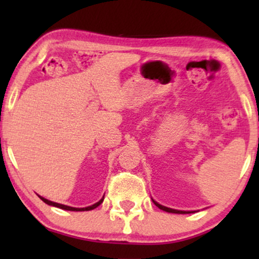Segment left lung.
Here are the masks:
<instances>
[{
    "label": "left lung",
    "instance_id": "left-lung-1",
    "mask_svg": "<svg viewBox=\"0 0 259 259\" xmlns=\"http://www.w3.org/2000/svg\"><path fill=\"white\" fill-rule=\"evenodd\" d=\"M153 200V199H152ZM153 203L155 204V206H158L160 210L162 211H166V212H169V213H191L192 211H180V210H175V208H169V207H166V206H162V205H160L159 203H157V201L153 200Z\"/></svg>",
    "mask_w": 259,
    "mask_h": 259
}]
</instances>
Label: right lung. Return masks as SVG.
Here are the masks:
<instances>
[{
	"mask_svg": "<svg viewBox=\"0 0 259 259\" xmlns=\"http://www.w3.org/2000/svg\"><path fill=\"white\" fill-rule=\"evenodd\" d=\"M40 197V199L41 200H44L46 204H48V205H51V206H55V207H59V208H62V210H67V211H91V210H93V208H95V207H98L99 205H100L102 201H104V198H102V199H100L98 201V203H95V204H93V205H91V206H87V207H72V206H67V205H62V204H59V203H54V201H51V200H48V199H46V198H44V197H41V196H38Z\"/></svg>",
	"mask_w": 259,
	"mask_h": 259,
	"instance_id": "add662e5",
	"label": "right lung"
}]
</instances>
